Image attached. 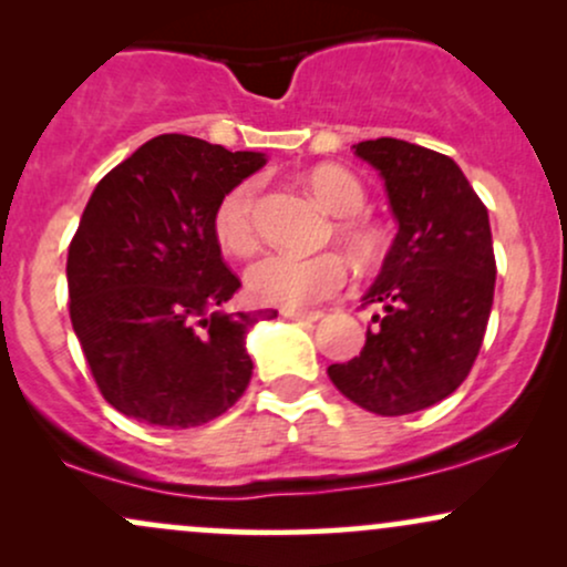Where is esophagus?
<instances>
[{
	"mask_svg": "<svg viewBox=\"0 0 567 567\" xmlns=\"http://www.w3.org/2000/svg\"><path fill=\"white\" fill-rule=\"evenodd\" d=\"M282 317L296 322H317L322 317V311H298V309H282Z\"/></svg>",
	"mask_w": 567,
	"mask_h": 567,
	"instance_id": "1",
	"label": "esophagus"
}]
</instances>
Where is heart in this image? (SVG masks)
Segmentation results:
<instances>
[{
  "label": "heart",
  "mask_w": 567,
  "mask_h": 567,
  "mask_svg": "<svg viewBox=\"0 0 567 567\" xmlns=\"http://www.w3.org/2000/svg\"><path fill=\"white\" fill-rule=\"evenodd\" d=\"M324 210L333 213L336 239L357 266H373L381 261L386 237L381 226L362 216L368 194L362 181L347 167L320 165L306 175ZM258 181L245 178L226 188L213 210V237L231 256H247L258 245L256 226ZM247 292L252 301L282 309H309L328 301L347 282V264L338 252H317V256H290V252H269L258 258L245 275Z\"/></svg>",
  "instance_id": "obj_1"
}]
</instances>
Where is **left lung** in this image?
Masks as SVG:
<instances>
[{
	"label": "left lung",
	"mask_w": 567,
	"mask_h": 567,
	"mask_svg": "<svg viewBox=\"0 0 567 567\" xmlns=\"http://www.w3.org/2000/svg\"><path fill=\"white\" fill-rule=\"evenodd\" d=\"M400 224L362 306H381L360 357L330 365L336 389L379 415L445 400L483 347L496 288L487 207L445 154L396 138L362 141Z\"/></svg>",
	"instance_id": "8db88e82"
}]
</instances>
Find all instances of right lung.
Masks as SVG:
<instances>
[{"label":"right lung","mask_w":567,"mask_h":567,"mask_svg":"<svg viewBox=\"0 0 567 567\" xmlns=\"http://www.w3.org/2000/svg\"><path fill=\"white\" fill-rule=\"evenodd\" d=\"M264 162L171 133L97 181L69 245V315L103 400L127 419L202 426L245 394V333L277 311L218 309L243 282L220 258L213 210Z\"/></svg>","instance_id":"1"}]
</instances>
